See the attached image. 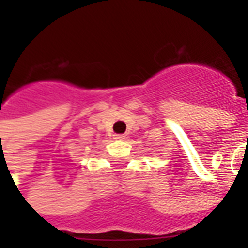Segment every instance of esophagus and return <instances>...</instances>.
<instances>
[{"mask_svg":"<svg viewBox=\"0 0 248 248\" xmlns=\"http://www.w3.org/2000/svg\"><path fill=\"white\" fill-rule=\"evenodd\" d=\"M114 139L124 140V134H117V135H114Z\"/></svg>","mask_w":248,"mask_h":248,"instance_id":"34e87169","label":"esophagus"}]
</instances>
